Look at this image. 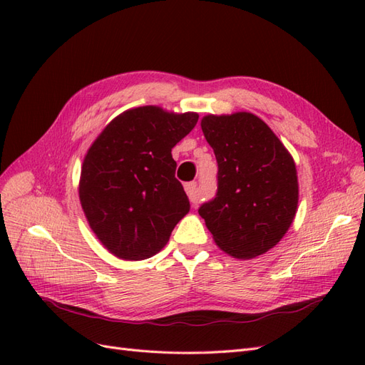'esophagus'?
<instances>
[{
  "label": "esophagus",
  "instance_id": "esophagus-1",
  "mask_svg": "<svg viewBox=\"0 0 365 365\" xmlns=\"http://www.w3.org/2000/svg\"><path fill=\"white\" fill-rule=\"evenodd\" d=\"M185 193H187V196H189V200L193 205L200 202V197H197V184L195 181L185 184Z\"/></svg>",
  "mask_w": 365,
  "mask_h": 365
}]
</instances>
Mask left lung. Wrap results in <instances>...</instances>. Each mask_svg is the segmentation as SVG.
Instances as JSON below:
<instances>
[{"label":"left lung","instance_id":"8db88e82","mask_svg":"<svg viewBox=\"0 0 365 365\" xmlns=\"http://www.w3.org/2000/svg\"><path fill=\"white\" fill-rule=\"evenodd\" d=\"M201 128L216 155L217 190L197 213L220 250L237 259L260 256L277 245L294 220V160L254 114L207 115Z\"/></svg>","mask_w":365,"mask_h":365}]
</instances>
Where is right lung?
Segmentation results:
<instances>
[{
  "label": "right lung",
  "mask_w": 365,
  "mask_h": 365,
  "mask_svg": "<svg viewBox=\"0 0 365 365\" xmlns=\"http://www.w3.org/2000/svg\"><path fill=\"white\" fill-rule=\"evenodd\" d=\"M197 114L158 106L129 109L88 150L79 196L96 236L114 256L143 260L157 254L189 213L175 178L172 149L197 123Z\"/></svg>",
  "instance_id": "obj_1"
}]
</instances>
